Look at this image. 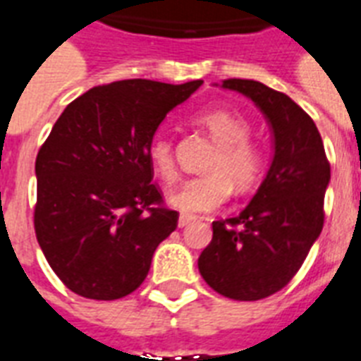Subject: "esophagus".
I'll return each instance as SVG.
<instances>
[{
	"mask_svg": "<svg viewBox=\"0 0 361 361\" xmlns=\"http://www.w3.org/2000/svg\"><path fill=\"white\" fill-rule=\"evenodd\" d=\"M192 221H195V217H192V215L181 214V215H180V219H178V226H180V228H183V226L191 225Z\"/></svg>",
	"mask_w": 361,
	"mask_h": 361,
	"instance_id": "1",
	"label": "esophagus"
}]
</instances>
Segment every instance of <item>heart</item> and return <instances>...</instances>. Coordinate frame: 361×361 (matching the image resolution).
<instances>
[{"instance_id":"heart-1","label":"heart","mask_w":361,"mask_h":361,"mask_svg":"<svg viewBox=\"0 0 361 361\" xmlns=\"http://www.w3.org/2000/svg\"><path fill=\"white\" fill-rule=\"evenodd\" d=\"M197 121L209 130L219 146L206 166L209 174L183 181L180 189L170 192L169 202L185 214L214 212L226 202L231 183L238 191H245L255 185L262 172V152L249 140L251 125L240 114L226 109H208L198 112ZM146 155L159 178L174 180L176 161L170 138L153 136Z\"/></svg>"}]
</instances>
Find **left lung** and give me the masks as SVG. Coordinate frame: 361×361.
<instances>
[{"instance_id": "8db88e82", "label": "left lung", "mask_w": 361, "mask_h": 361, "mask_svg": "<svg viewBox=\"0 0 361 361\" xmlns=\"http://www.w3.org/2000/svg\"><path fill=\"white\" fill-rule=\"evenodd\" d=\"M223 87L262 110L274 133V161L249 206L212 223L214 238L198 269L221 296L255 302L288 285L320 236L330 163L314 121L288 95L241 78L223 80Z\"/></svg>"}]
</instances>
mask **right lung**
<instances>
[{"label":"right lung","mask_w":361,"mask_h":361,"mask_svg":"<svg viewBox=\"0 0 361 361\" xmlns=\"http://www.w3.org/2000/svg\"><path fill=\"white\" fill-rule=\"evenodd\" d=\"M202 80L133 78L67 104L37 153V241L61 283L90 300H120L144 283L178 226L152 183L146 149L170 110Z\"/></svg>","instance_id":"right-lung-1"}]
</instances>
